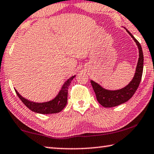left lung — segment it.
Instances as JSON below:
<instances>
[{
    "label": "left lung",
    "mask_w": 154,
    "mask_h": 154,
    "mask_svg": "<svg viewBox=\"0 0 154 154\" xmlns=\"http://www.w3.org/2000/svg\"><path fill=\"white\" fill-rule=\"evenodd\" d=\"M126 30L133 38L139 48V57L138 63H137L136 72L131 82L127 86H126L125 88L120 90H106L102 88L97 82L91 80L93 88L95 93L97 99L99 103L104 107H115L128 101L133 96L134 93L136 92L142 78L143 69V54L141 46L138 40L130 33V32L127 29H126Z\"/></svg>",
    "instance_id": "1"
}]
</instances>
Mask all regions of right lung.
<instances>
[{
    "label": "right lung",
    "mask_w": 154,
    "mask_h": 154,
    "mask_svg": "<svg viewBox=\"0 0 154 154\" xmlns=\"http://www.w3.org/2000/svg\"><path fill=\"white\" fill-rule=\"evenodd\" d=\"M74 77L75 75L71 77L64 83L61 91H59V94L55 99L50 101L45 102V103H36V102L27 100L26 99L21 97L15 89V91L18 97L21 99L23 104L32 111L41 114H55V113L60 112L66 107L67 101V90H68L71 81Z\"/></svg>",
    "instance_id": "1"
}]
</instances>
